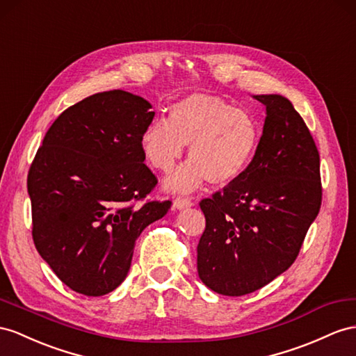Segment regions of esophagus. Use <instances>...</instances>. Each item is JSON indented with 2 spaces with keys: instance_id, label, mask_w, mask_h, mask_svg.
<instances>
[{
  "instance_id": "obj_1",
  "label": "esophagus",
  "mask_w": 356,
  "mask_h": 356,
  "mask_svg": "<svg viewBox=\"0 0 356 356\" xmlns=\"http://www.w3.org/2000/svg\"><path fill=\"white\" fill-rule=\"evenodd\" d=\"M194 206V202L191 198H184V197H179L175 200V207L176 209H185V207H191Z\"/></svg>"
}]
</instances>
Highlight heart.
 Masks as SVG:
<instances>
[{"mask_svg": "<svg viewBox=\"0 0 356 356\" xmlns=\"http://www.w3.org/2000/svg\"><path fill=\"white\" fill-rule=\"evenodd\" d=\"M150 167L171 172L189 145V162L165 180V188L191 193L207 180L227 185L247 170L259 145V126L252 115L224 99L191 95L171 105L167 122L156 120L140 138Z\"/></svg>", "mask_w": 356, "mask_h": 356, "instance_id": "heart-1", "label": "heart"}]
</instances>
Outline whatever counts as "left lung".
<instances>
[{
	"instance_id": "obj_1",
	"label": "left lung",
	"mask_w": 356,
	"mask_h": 356,
	"mask_svg": "<svg viewBox=\"0 0 356 356\" xmlns=\"http://www.w3.org/2000/svg\"><path fill=\"white\" fill-rule=\"evenodd\" d=\"M254 99L266 106L256 154L238 179L200 202L198 277L225 296L252 293L287 270L322 204L321 158L302 117L284 96Z\"/></svg>"
}]
</instances>
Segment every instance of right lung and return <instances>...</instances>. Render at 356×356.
<instances>
[{
  "label": "right lung",
  "mask_w": 356,
  "mask_h": 356,
  "mask_svg": "<svg viewBox=\"0 0 356 356\" xmlns=\"http://www.w3.org/2000/svg\"><path fill=\"white\" fill-rule=\"evenodd\" d=\"M150 108L123 90L88 96L58 115L33 159L26 186L35 250L81 295L120 286L135 241L171 206L145 200L158 185L140 145Z\"/></svg>",
  "instance_id": "1"
}]
</instances>
